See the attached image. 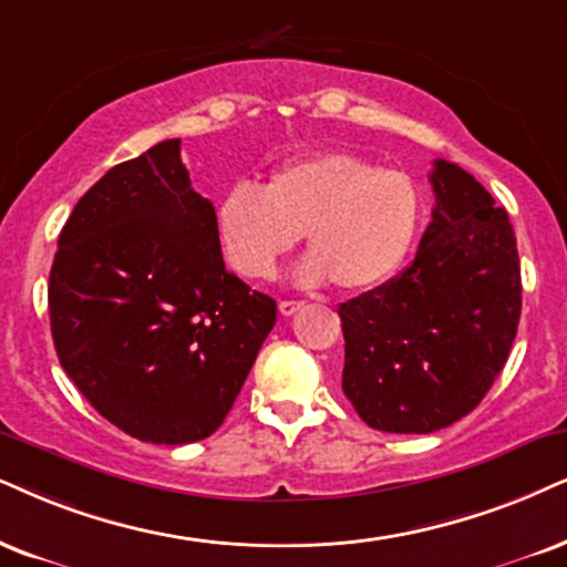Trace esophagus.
Listing matches in <instances>:
<instances>
[{
    "label": "esophagus",
    "mask_w": 567,
    "mask_h": 567,
    "mask_svg": "<svg viewBox=\"0 0 567 567\" xmlns=\"http://www.w3.org/2000/svg\"><path fill=\"white\" fill-rule=\"evenodd\" d=\"M300 308H303L300 300H279V313H282V317H292V313H298Z\"/></svg>",
    "instance_id": "34e87169"
}]
</instances>
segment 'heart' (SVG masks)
<instances>
[{
	"label": "heart",
	"instance_id": "heart-1",
	"mask_svg": "<svg viewBox=\"0 0 567 567\" xmlns=\"http://www.w3.org/2000/svg\"><path fill=\"white\" fill-rule=\"evenodd\" d=\"M419 221V188L405 172L337 152L285 164L267 185L235 183L217 204L219 243L238 275L271 277L306 235L311 256L300 264V282L329 277L348 292L395 275Z\"/></svg>",
	"mask_w": 567,
	"mask_h": 567
}]
</instances>
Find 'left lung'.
Wrapping results in <instances>:
<instances>
[{"label":"left lung","instance_id":"8db88e82","mask_svg":"<svg viewBox=\"0 0 567 567\" xmlns=\"http://www.w3.org/2000/svg\"><path fill=\"white\" fill-rule=\"evenodd\" d=\"M411 267L340 306L342 392L371 429L429 434L489 392L520 319V261L507 212L444 159Z\"/></svg>","mask_w":567,"mask_h":567}]
</instances>
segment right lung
I'll list each match as a JSON object with an SVG mask.
<instances>
[{"mask_svg":"<svg viewBox=\"0 0 567 567\" xmlns=\"http://www.w3.org/2000/svg\"><path fill=\"white\" fill-rule=\"evenodd\" d=\"M56 358L110 424L188 444L230 413L277 303L227 271L181 138L117 164L64 221L49 275Z\"/></svg>","mask_w":567,"mask_h":567,"instance_id":"obj_1","label":"right lung"}]
</instances>
